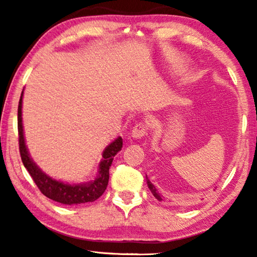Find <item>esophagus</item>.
<instances>
[{"instance_id": "1", "label": "esophagus", "mask_w": 257, "mask_h": 257, "mask_svg": "<svg viewBox=\"0 0 257 257\" xmlns=\"http://www.w3.org/2000/svg\"><path fill=\"white\" fill-rule=\"evenodd\" d=\"M145 135H147V127H146V124H144V123H138V124L135 125L134 129H133V132H132V136H133L134 138H137V139L143 138V137L145 136Z\"/></svg>"}]
</instances>
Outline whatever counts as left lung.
<instances>
[{
	"mask_svg": "<svg viewBox=\"0 0 257 257\" xmlns=\"http://www.w3.org/2000/svg\"><path fill=\"white\" fill-rule=\"evenodd\" d=\"M146 179H147V177H146ZM147 186H149V188L151 189V191L152 193H153V195L155 196V198L156 199H159V201H162V197H161V195L158 193V190H156V188H155V186L152 184V182L147 179Z\"/></svg>",
	"mask_w": 257,
	"mask_h": 257,
	"instance_id": "left-lung-1",
	"label": "left lung"
}]
</instances>
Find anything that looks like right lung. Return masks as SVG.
Wrapping results in <instances>:
<instances>
[{"label":"right lung","mask_w":257,"mask_h":257,"mask_svg":"<svg viewBox=\"0 0 257 257\" xmlns=\"http://www.w3.org/2000/svg\"><path fill=\"white\" fill-rule=\"evenodd\" d=\"M23 95L21 93L18 105V135H19V151L25 168L27 169L29 175L32 176L35 184L38 187L43 195L49 197L52 201L59 202L66 205L72 204H82L87 202H94L98 197H101L105 191L108 184V170L119 151L122 149V138L118 137L114 142H112L103 152V159L98 164V175L95 180L85 184L69 185L62 181L55 180L46 173L43 172L37 164L34 162L28 153L27 146L25 143L24 127H23Z\"/></svg>","instance_id":"add662e5"}]
</instances>
